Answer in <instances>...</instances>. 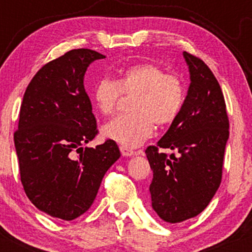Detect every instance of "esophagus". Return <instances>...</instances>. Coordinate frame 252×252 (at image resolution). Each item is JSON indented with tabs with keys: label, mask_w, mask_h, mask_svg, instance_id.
<instances>
[{
	"label": "esophagus",
	"mask_w": 252,
	"mask_h": 252,
	"mask_svg": "<svg viewBox=\"0 0 252 252\" xmlns=\"http://www.w3.org/2000/svg\"><path fill=\"white\" fill-rule=\"evenodd\" d=\"M120 150H121V153H122L123 156H132V155L136 154L134 150L126 148V147H123V146L120 147Z\"/></svg>",
	"instance_id": "esophagus-1"
}]
</instances>
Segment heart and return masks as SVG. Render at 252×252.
Here are the masks:
<instances>
[{
    "label": "heart",
    "instance_id": "heart-1",
    "mask_svg": "<svg viewBox=\"0 0 252 252\" xmlns=\"http://www.w3.org/2000/svg\"><path fill=\"white\" fill-rule=\"evenodd\" d=\"M122 94L134 96L130 104L132 114L105 124L102 134L121 146L136 148L153 135L154 124L167 126L178 118L185 103L186 88L176 72H164L158 63H142L124 68L116 82L108 78L100 79L91 97L100 114L111 116Z\"/></svg>",
    "mask_w": 252,
    "mask_h": 252
}]
</instances>
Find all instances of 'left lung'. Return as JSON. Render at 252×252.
<instances>
[{"instance_id": "left-lung-1", "label": "left lung", "mask_w": 252, "mask_h": 252, "mask_svg": "<svg viewBox=\"0 0 252 252\" xmlns=\"http://www.w3.org/2000/svg\"><path fill=\"white\" fill-rule=\"evenodd\" d=\"M190 84L179 116L156 146L146 149L152 206L164 221L181 222L206 209L221 182L228 138L224 94L200 58L184 52ZM175 150L178 157L159 152Z\"/></svg>"}]
</instances>
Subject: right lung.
Returning a JSON list of instances; mask_svg holds the SVG:
<instances>
[{"label": "right lung", "instance_id": "right-lung-1", "mask_svg": "<svg viewBox=\"0 0 252 252\" xmlns=\"http://www.w3.org/2000/svg\"><path fill=\"white\" fill-rule=\"evenodd\" d=\"M103 58L89 48L66 52L36 72L24 94L14 132L20 176L28 199L54 218L73 220L85 213L121 156L112 140L82 147L98 134L84 76Z\"/></svg>", "mask_w": 252, "mask_h": 252}]
</instances>
